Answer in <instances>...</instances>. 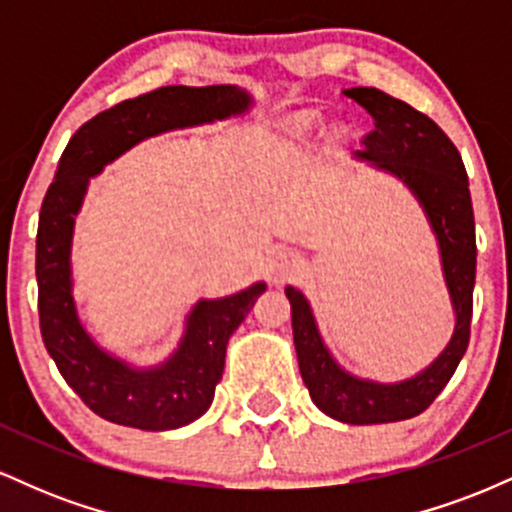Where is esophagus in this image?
<instances>
[{
  "label": "esophagus",
  "instance_id": "esophagus-1",
  "mask_svg": "<svg viewBox=\"0 0 512 512\" xmlns=\"http://www.w3.org/2000/svg\"><path fill=\"white\" fill-rule=\"evenodd\" d=\"M293 267H296V260H293L291 252H272V260H269V281H272V284H284V281L293 274Z\"/></svg>",
  "mask_w": 512,
  "mask_h": 512
}]
</instances>
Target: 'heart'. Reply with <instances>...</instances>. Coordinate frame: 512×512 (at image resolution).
I'll use <instances>...</instances> for the list:
<instances>
[{
  "label": "heart",
  "mask_w": 512,
  "mask_h": 512,
  "mask_svg": "<svg viewBox=\"0 0 512 512\" xmlns=\"http://www.w3.org/2000/svg\"><path fill=\"white\" fill-rule=\"evenodd\" d=\"M310 127H313V120H305L303 122V129H310Z\"/></svg>",
  "instance_id": "obj_1"
}]
</instances>
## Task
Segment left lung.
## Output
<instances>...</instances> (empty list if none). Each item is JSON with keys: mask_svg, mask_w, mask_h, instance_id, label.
Instances as JSON below:
<instances>
[{"mask_svg": "<svg viewBox=\"0 0 512 512\" xmlns=\"http://www.w3.org/2000/svg\"><path fill=\"white\" fill-rule=\"evenodd\" d=\"M344 96L373 117V132L363 137L366 149L354 151V158L395 175L424 207L438 240L443 276L455 310V330L436 361L414 378L390 385L375 383L346 373L334 361L301 291L286 286V298L291 301L298 368L317 409L342 424H392L431 407L467 351L477 279L472 197L460 151L431 117L378 88H346Z\"/></svg>", "mask_w": 512, "mask_h": 512, "instance_id": "obj_1", "label": "left lung"}]
</instances>
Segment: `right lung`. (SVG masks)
<instances>
[{"mask_svg":"<svg viewBox=\"0 0 512 512\" xmlns=\"http://www.w3.org/2000/svg\"><path fill=\"white\" fill-rule=\"evenodd\" d=\"M243 88L163 86L103 110L76 129L40 207L35 240L40 334L67 385L88 409L113 424L170 431L209 409L223 375L226 344L267 284L257 281L226 298H202L185 320L178 349L154 368H134L101 349L84 330L72 296L74 216L88 180L134 144L170 129L226 120L250 108Z\"/></svg>","mask_w":512,"mask_h":512,"instance_id":"1","label":"right lung"}]
</instances>
